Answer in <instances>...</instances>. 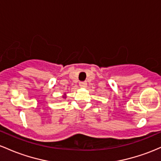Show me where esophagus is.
Returning <instances> with one entry per match:
<instances>
[{
  "instance_id": "obj_1",
  "label": "esophagus",
  "mask_w": 161,
  "mask_h": 161,
  "mask_svg": "<svg viewBox=\"0 0 161 161\" xmlns=\"http://www.w3.org/2000/svg\"><path fill=\"white\" fill-rule=\"evenodd\" d=\"M79 85H80V87H86V86H87V83H86V82H80Z\"/></svg>"
}]
</instances>
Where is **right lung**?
<instances>
[{
  "mask_svg": "<svg viewBox=\"0 0 161 161\" xmlns=\"http://www.w3.org/2000/svg\"><path fill=\"white\" fill-rule=\"evenodd\" d=\"M63 98H66V93H64V95H63Z\"/></svg>",
  "mask_w": 161,
  "mask_h": 161,
  "instance_id": "right-lung-1",
  "label": "right lung"
}]
</instances>
